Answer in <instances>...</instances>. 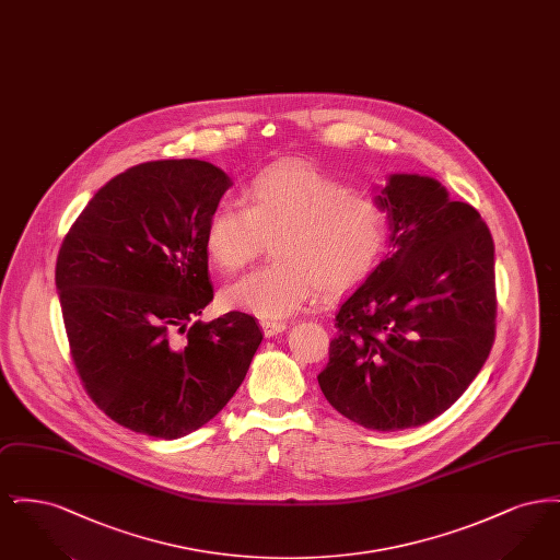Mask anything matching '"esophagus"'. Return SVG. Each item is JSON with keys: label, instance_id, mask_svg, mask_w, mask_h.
Wrapping results in <instances>:
<instances>
[{"label": "esophagus", "instance_id": "34e87169", "mask_svg": "<svg viewBox=\"0 0 560 560\" xmlns=\"http://www.w3.org/2000/svg\"><path fill=\"white\" fill-rule=\"evenodd\" d=\"M260 327H262V331H265V336L267 338H272V336H277V334H281V331H285V323L283 320H275V319H265L260 320Z\"/></svg>", "mask_w": 560, "mask_h": 560}]
</instances>
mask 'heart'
<instances>
[{
  "label": "heart",
  "instance_id": "1",
  "mask_svg": "<svg viewBox=\"0 0 560 560\" xmlns=\"http://www.w3.org/2000/svg\"><path fill=\"white\" fill-rule=\"evenodd\" d=\"M390 235L380 201L302 163L275 165L245 192V208L220 203L206 222L213 267L235 272L272 241L275 260L224 290V302L262 319L300 311L315 293H342L377 267Z\"/></svg>",
  "mask_w": 560,
  "mask_h": 560
}]
</instances>
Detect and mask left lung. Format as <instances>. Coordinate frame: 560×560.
<instances>
[{"mask_svg":"<svg viewBox=\"0 0 560 560\" xmlns=\"http://www.w3.org/2000/svg\"><path fill=\"white\" fill-rule=\"evenodd\" d=\"M375 201L390 252L342 300L317 375L345 418L393 432L427 424L464 395L495 336L493 240L439 180L390 174Z\"/></svg>","mask_w":560,"mask_h":560,"instance_id":"obj_1","label":"left lung"}]
</instances>
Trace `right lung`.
I'll list each match as a JSON object with an SVG mask.
<instances>
[{"label":"right lung","instance_id":"add662e5","mask_svg":"<svg viewBox=\"0 0 560 560\" xmlns=\"http://www.w3.org/2000/svg\"><path fill=\"white\" fill-rule=\"evenodd\" d=\"M208 161H149L88 201L60 245L56 290L81 382L121 427L180 439L233 399L262 342L254 317L210 323L206 222L231 187Z\"/></svg>","mask_w":560,"mask_h":560}]
</instances>
